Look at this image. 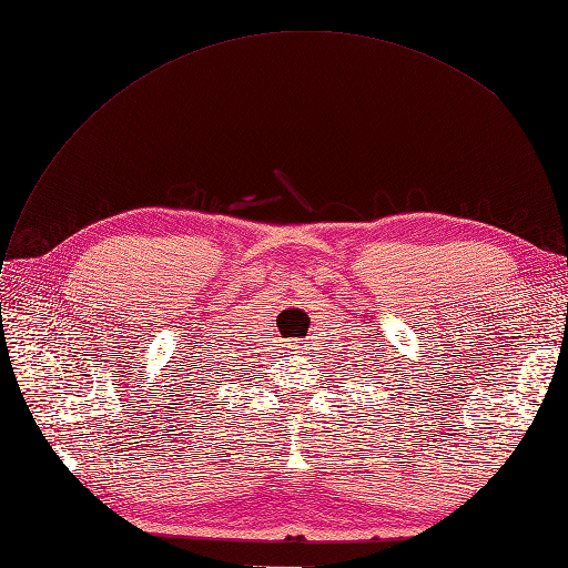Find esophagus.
<instances>
[{
	"instance_id": "1",
	"label": "esophagus",
	"mask_w": 568,
	"mask_h": 568,
	"mask_svg": "<svg viewBox=\"0 0 568 568\" xmlns=\"http://www.w3.org/2000/svg\"><path fill=\"white\" fill-rule=\"evenodd\" d=\"M291 349H293V355H296V352H298V349H303V347H291Z\"/></svg>"
}]
</instances>
